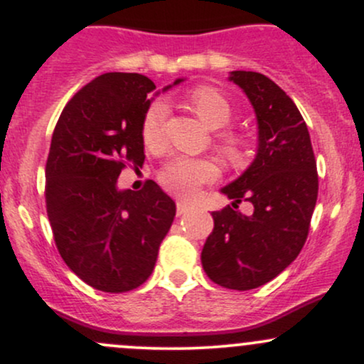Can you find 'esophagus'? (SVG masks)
<instances>
[{"instance_id": "1", "label": "esophagus", "mask_w": 364, "mask_h": 364, "mask_svg": "<svg viewBox=\"0 0 364 364\" xmlns=\"http://www.w3.org/2000/svg\"><path fill=\"white\" fill-rule=\"evenodd\" d=\"M191 207L190 203L188 202H183V200H178L176 202V210H178V215H183V214H188V212L191 210Z\"/></svg>"}]
</instances>
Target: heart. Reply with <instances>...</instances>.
Returning a JSON list of instances; mask_svg holds the SVG:
<instances>
[{
	"mask_svg": "<svg viewBox=\"0 0 364 364\" xmlns=\"http://www.w3.org/2000/svg\"><path fill=\"white\" fill-rule=\"evenodd\" d=\"M190 102L200 116L210 128H223L231 123L232 104L219 89L210 85L195 87L190 92ZM169 106L164 99H156L147 106L141 116V140L147 147H157L162 140L166 118H168ZM223 150L231 161L241 159V141L232 133L223 135ZM217 176V168L207 159H193L186 156L171 157L162 164L159 171V183L162 188L178 196H191L203 183L214 181Z\"/></svg>",
	"mask_w": 364,
	"mask_h": 364,
	"instance_id": "1",
	"label": "heart"
}]
</instances>
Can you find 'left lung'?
I'll list each match as a JSON object with an SVG mask.
<instances>
[{
    "instance_id": "obj_1",
    "label": "left lung",
    "mask_w": 364,
    "mask_h": 364,
    "mask_svg": "<svg viewBox=\"0 0 364 364\" xmlns=\"http://www.w3.org/2000/svg\"><path fill=\"white\" fill-rule=\"evenodd\" d=\"M252 102L258 149L252 166L224 186L232 207L212 212L214 231L202 250L210 281L235 291L263 286L291 265L310 231L318 196V174L301 112L277 83L257 72H231ZM241 199L254 214L235 210Z\"/></svg>"
}]
</instances>
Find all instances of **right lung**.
Returning a JSON list of instances; mask_svg holds the SVG:
<instances>
[{"label":"right lung","mask_w":364,"mask_h":364,"mask_svg":"<svg viewBox=\"0 0 364 364\" xmlns=\"http://www.w3.org/2000/svg\"><path fill=\"white\" fill-rule=\"evenodd\" d=\"M152 94L145 75L104 73L70 99L53 132L46 210L54 241L72 272L104 292L147 281L176 215L152 179L140 191L116 186L127 164L145 161L140 124Z\"/></svg>","instance_id":"right-lung-1"}]
</instances>
